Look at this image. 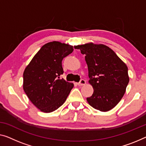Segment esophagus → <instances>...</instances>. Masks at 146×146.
Returning <instances> with one entry per match:
<instances>
[{"instance_id": "esophagus-1", "label": "esophagus", "mask_w": 146, "mask_h": 146, "mask_svg": "<svg viewBox=\"0 0 146 146\" xmlns=\"http://www.w3.org/2000/svg\"><path fill=\"white\" fill-rule=\"evenodd\" d=\"M85 84H86V80L84 79H81L80 80L79 82H78L77 85L78 86H82V85H84Z\"/></svg>"}]
</instances>
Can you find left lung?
<instances>
[{"instance_id": "obj_1", "label": "left lung", "mask_w": 146, "mask_h": 146, "mask_svg": "<svg viewBox=\"0 0 146 146\" xmlns=\"http://www.w3.org/2000/svg\"><path fill=\"white\" fill-rule=\"evenodd\" d=\"M74 48L85 54L88 82L94 88L93 94L87 98V102L100 111L111 110L121 101L129 84L127 65L104 44L90 42Z\"/></svg>"}]
</instances>
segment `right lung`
Returning <instances> with one entry per match:
<instances>
[{"mask_svg": "<svg viewBox=\"0 0 146 146\" xmlns=\"http://www.w3.org/2000/svg\"><path fill=\"white\" fill-rule=\"evenodd\" d=\"M73 51V46L58 41L48 42L39 50L23 72V88L33 104L44 113L62 106L73 88L64 79L62 62Z\"/></svg>", "mask_w": 146, "mask_h": 146, "instance_id": "1", "label": "right lung"}]
</instances>
